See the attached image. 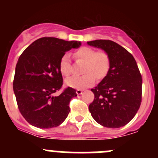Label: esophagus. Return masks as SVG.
Masks as SVG:
<instances>
[{"instance_id": "1", "label": "esophagus", "mask_w": 158, "mask_h": 158, "mask_svg": "<svg viewBox=\"0 0 158 158\" xmlns=\"http://www.w3.org/2000/svg\"><path fill=\"white\" fill-rule=\"evenodd\" d=\"M76 93H77V95H81V94L82 93V90H81V89H77V90H76Z\"/></svg>"}]
</instances>
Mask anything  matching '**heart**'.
<instances>
[{
  "mask_svg": "<svg viewBox=\"0 0 158 158\" xmlns=\"http://www.w3.org/2000/svg\"><path fill=\"white\" fill-rule=\"evenodd\" d=\"M75 57L77 60L84 61L82 72L83 75L73 76L66 80V84L71 88L83 89L95 83V78L98 80L106 77L111 66V59L107 52L97 51L90 47H83L75 52ZM60 70L63 76H69L72 73L70 56L65 53L60 61Z\"/></svg>",
  "mask_w": 158,
  "mask_h": 158,
  "instance_id": "b5f03b06",
  "label": "heart"
}]
</instances>
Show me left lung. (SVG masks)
<instances>
[{
    "mask_svg": "<svg viewBox=\"0 0 158 158\" xmlns=\"http://www.w3.org/2000/svg\"><path fill=\"white\" fill-rule=\"evenodd\" d=\"M87 44L107 52L111 59L108 74L91 89L95 98L89 106V111L102 126H125L138 112L142 98V78L136 61L127 49L109 40Z\"/></svg>",
    "mask_w": 158,
    "mask_h": 158,
    "instance_id": "1",
    "label": "left lung"
}]
</instances>
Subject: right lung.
I'll list each match as a JSON object with an SVG mask.
<instances>
[{"label":"right lung","mask_w":158,"mask_h":158,"mask_svg":"<svg viewBox=\"0 0 158 158\" xmlns=\"http://www.w3.org/2000/svg\"><path fill=\"white\" fill-rule=\"evenodd\" d=\"M80 45L78 41L42 37L20 55L13 88L20 113L33 126L53 128L67 118L70 101L77 95L76 89L68 87L60 95H54L63 82L60 61L66 51Z\"/></svg>","instance_id":"obj_1"}]
</instances>
